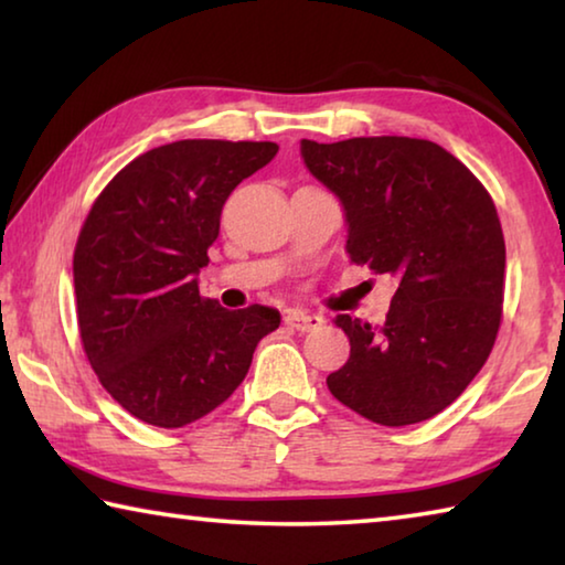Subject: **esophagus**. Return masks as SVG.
I'll use <instances>...</instances> for the list:
<instances>
[{"label": "esophagus", "instance_id": "34e87169", "mask_svg": "<svg viewBox=\"0 0 565 565\" xmlns=\"http://www.w3.org/2000/svg\"><path fill=\"white\" fill-rule=\"evenodd\" d=\"M286 327H291L296 331H317L323 327L321 317H313V313H303V311H289L284 317Z\"/></svg>", "mask_w": 565, "mask_h": 565}]
</instances>
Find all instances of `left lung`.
Here are the masks:
<instances>
[{
  "label": "left lung",
  "mask_w": 565,
  "mask_h": 565,
  "mask_svg": "<svg viewBox=\"0 0 565 565\" xmlns=\"http://www.w3.org/2000/svg\"><path fill=\"white\" fill-rule=\"evenodd\" d=\"M301 157L341 199L351 264L398 281L384 327L337 319L351 356L329 374V391L381 426L436 416L463 394L499 337L505 242L491 194L428 139H303Z\"/></svg>",
  "instance_id": "1"
}]
</instances>
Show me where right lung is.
<instances>
[{"label":"right lung","mask_w":565,"mask_h":565,"mask_svg":"<svg viewBox=\"0 0 565 565\" xmlns=\"http://www.w3.org/2000/svg\"><path fill=\"white\" fill-rule=\"evenodd\" d=\"M274 141L181 139L129 161L84 218L74 248L76 323L107 394L145 424L181 428L242 384L279 311H228L199 294L232 191Z\"/></svg>","instance_id":"add662e5"}]
</instances>
